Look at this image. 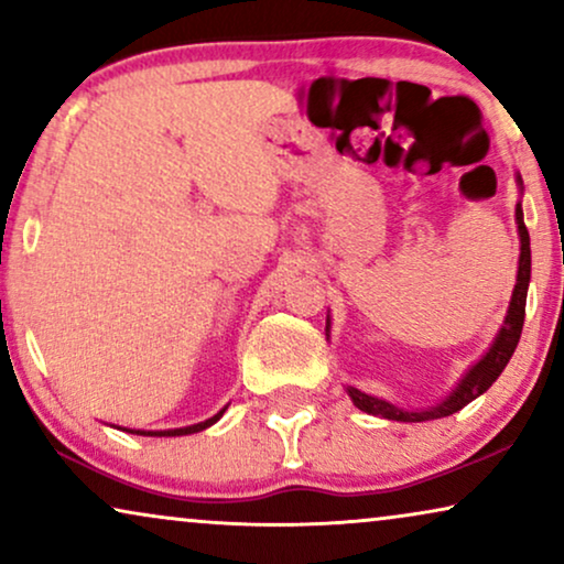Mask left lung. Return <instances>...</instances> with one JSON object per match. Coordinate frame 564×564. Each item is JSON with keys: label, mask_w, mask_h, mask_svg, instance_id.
Listing matches in <instances>:
<instances>
[{"label": "left lung", "mask_w": 564, "mask_h": 564, "mask_svg": "<svg viewBox=\"0 0 564 564\" xmlns=\"http://www.w3.org/2000/svg\"><path fill=\"white\" fill-rule=\"evenodd\" d=\"M516 223H519V236H521V257H519V280H516V290L511 297V307H508L506 323L500 328V334L496 338V344L490 346V351L477 361V365L469 369L465 375V380L459 382V388L452 392L444 403H438L434 408H426V411H400V408L384 403L380 398L365 395L357 388H349V395L354 400V405L359 411L372 413V415H382V419L390 421H408V423H419V421H434V419H444V415H452L465 408L467 403H473L477 395H482L485 390L490 388L492 382L498 380L500 372H503L508 359L513 357L516 346H519L521 338V328H523V315H527V290H529V276H531V249H529V230L523 226V210L521 205H516Z\"/></svg>", "instance_id": "1"}]
</instances>
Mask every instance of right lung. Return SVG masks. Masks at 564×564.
<instances>
[{
	"label": "right lung",
	"instance_id": "obj_1",
	"mask_svg": "<svg viewBox=\"0 0 564 564\" xmlns=\"http://www.w3.org/2000/svg\"><path fill=\"white\" fill-rule=\"evenodd\" d=\"M223 413H226V408H223V411H220L218 415H213V419H207V421H203V423H195V426L174 429V431H149V434H151V436H184V434H195V431H203V429H207V426H213V423L218 421ZM138 434H145V431H138ZM149 434H145V436H149Z\"/></svg>",
	"mask_w": 564,
	"mask_h": 564
}]
</instances>
